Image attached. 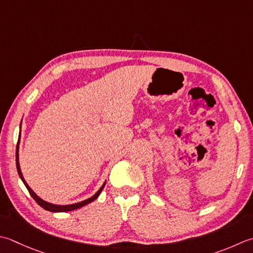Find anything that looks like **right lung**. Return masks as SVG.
Returning <instances> with one entry per match:
<instances>
[{"instance_id": "add662e5", "label": "right lung", "mask_w": 253, "mask_h": 253, "mask_svg": "<svg viewBox=\"0 0 253 253\" xmlns=\"http://www.w3.org/2000/svg\"><path fill=\"white\" fill-rule=\"evenodd\" d=\"M22 124V123H21ZM19 141H21V133H19V137H18V141H17V146H16V168H17V172H18V175L19 177H21V180L23 181V183L25 184V186H26V189L28 190L29 194L32 195L33 199L37 202V204L39 206H42L43 210H46L48 211H52V212H62V211H74V210H78V209H81V207L85 206L87 204H90L91 202L95 201L98 195L101 194L102 190L104 189V186H105V183L106 181L103 183V185L100 187V190H98L95 194H94L93 196L88 197V199L84 200V201H81L79 203H74V204H68V205H57V204H52V203H49V202H46L43 201L42 199H41L36 193H35L32 189L31 186H29L26 181H25L24 176H23V173H22V170H21V167H19V156H18V151H19Z\"/></svg>"}]
</instances>
